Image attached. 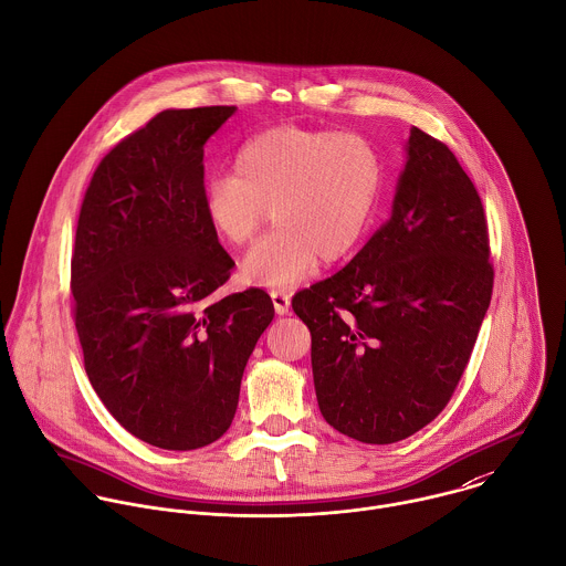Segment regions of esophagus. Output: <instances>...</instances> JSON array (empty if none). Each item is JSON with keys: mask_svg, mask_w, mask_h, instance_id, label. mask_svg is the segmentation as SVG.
Here are the masks:
<instances>
[{"mask_svg": "<svg viewBox=\"0 0 566 566\" xmlns=\"http://www.w3.org/2000/svg\"><path fill=\"white\" fill-rule=\"evenodd\" d=\"M270 296H272V303H274V312L279 316H285L290 312V294H285L281 290H274Z\"/></svg>", "mask_w": 566, "mask_h": 566, "instance_id": "34e87169", "label": "esophagus"}]
</instances>
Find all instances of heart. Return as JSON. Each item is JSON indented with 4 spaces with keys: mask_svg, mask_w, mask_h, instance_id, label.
<instances>
[{
    "mask_svg": "<svg viewBox=\"0 0 566 566\" xmlns=\"http://www.w3.org/2000/svg\"><path fill=\"white\" fill-rule=\"evenodd\" d=\"M380 188L382 161L363 135L279 126L239 150L234 172L206 177L201 210L219 239L243 245L274 208L279 228L245 254L241 272L254 285L287 290L318 259L334 263L358 245Z\"/></svg>",
    "mask_w": 566,
    "mask_h": 566,
    "instance_id": "heart-1",
    "label": "heart"
}]
</instances>
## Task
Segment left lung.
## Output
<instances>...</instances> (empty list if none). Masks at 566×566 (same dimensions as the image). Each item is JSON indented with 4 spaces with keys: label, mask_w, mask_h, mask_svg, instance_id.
I'll return each mask as SVG.
<instances>
[{
    "label": "left lung",
    "mask_w": 566,
    "mask_h": 566,
    "mask_svg": "<svg viewBox=\"0 0 566 566\" xmlns=\"http://www.w3.org/2000/svg\"><path fill=\"white\" fill-rule=\"evenodd\" d=\"M491 287L482 201L453 153L413 126L387 223L292 298L312 334L323 418L367 444L431 422L469 363Z\"/></svg>",
    "instance_id": "obj_1"
}]
</instances>
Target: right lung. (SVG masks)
I'll return each instance as SVG.
<instances>
[{"instance_id": "add662e5", "label": "right lung", "mask_w": 566, "mask_h": 566, "mask_svg": "<svg viewBox=\"0 0 566 566\" xmlns=\"http://www.w3.org/2000/svg\"><path fill=\"white\" fill-rule=\"evenodd\" d=\"M234 106L164 111L117 144L86 190L71 287L84 367L139 440L190 451L232 424L270 296H216L234 261L201 210L203 146Z\"/></svg>"}]
</instances>
